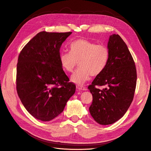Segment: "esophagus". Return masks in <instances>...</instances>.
Returning <instances> with one entry per match:
<instances>
[{
    "label": "esophagus",
    "mask_w": 151,
    "mask_h": 151,
    "mask_svg": "<svg viewBox=\"0 0 151 151\" xmlns=\"http://www.w3.org/2000/svg\"><path fill=\"white\" fill-rule=\"evenodd\" d=\"M76 89L78 90H83V91H86L87 90L85 87L83 86H79V85H76Z\"/></svg>",
    "instance_id": "esophagus-1"
}]
</instances>
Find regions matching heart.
Returning <instances> with one entry per match:
<instances>
[{
    "instance_id": "b5f03b06",
    "label": "heart",
    "mask_w": 151,
    "mask_h": 151,
    "mask_svg": "<svg viewBox=\"0 0 151 151\" xmlns=\"http://www.w3.org/2000/svg\"><path fill=\"white\" fill-rule=\"evenodd\" d=\"M70 51L60 54V64L65 71L71 73L78 62L80 68L71 76V81L83 85L91 76H97L104 71L109 60V48L85 39H78L70 45Z\"/></svg>"
}]
</instances>
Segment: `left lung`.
<instances>
[{
  "instance_id": "8db88e82",
  "label": "left lung",
  "mask_w": 151,
  "mask_h": 151,
  "mask_svg": "<svg viewBox=\"0 0 151 151\" xmlns=\"http://www.w3.org/2000/svg\"><path fill=\"white\" fill-rule=\"evenodd\" d=\"M109 60L106 68L88 86L93 96L89 110L97 123L114 124L124 115L134 99L137 71L133 58L118 35L109 37ZM104 86L103 90L96 86Z\"/></svg>"
}]
</instances>
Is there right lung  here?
Here are the masks:
<instances>
[{
	"mask_svg": "<svg viewBox=\"0 0 151 151\" xmlns=\"http://www.w3.org/2000/svg\"><path fill=\"white\" fill-rule=\"evenodd\" d=\"M72 32L37 33L23 47L17 65L16 88L34 117L50 121L64 110L76 86L63 70L60 50Z\"/></svg>",
	"mask_w": 151,
	"mask_h": 151,
	"instance_id": "obj_1",
	"label": "right lung"
}]
</instances>
